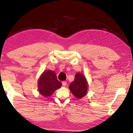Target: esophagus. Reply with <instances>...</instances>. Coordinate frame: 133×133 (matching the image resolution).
<instances>
[{
    "mask_svg": "<svg viewBox=\"0 0 133 133\" xmlns=\"http://www.w3.org/2000/svg\"><path fill=\"white\" fill-rule=\"evenodd\" d=\"M67 84V82H65V81H64L62 82V85L63 86H66V85Z\"/></svg>",
    "mask_w": 133,
    "mask_h": 133,
    "instance_id": "esophagus-1",
    "label": "esophagus"
}]
</instances>
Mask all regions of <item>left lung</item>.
<instances>
[{"label": "left lung", "mask_w": 133, "mask_h": 133, "mask_svg": "<svg viewBox=\"0 0 133 133\" xmlns=\"http://www.w3.org/2000/svg\"><path fill=\"white\" fill-rule=\"evenodd\" d=\"M88 88V82L85 76L81 73H76L74 80L69 85V89L71 93L76 98L80 99L87 94Z\"/></svg>", "instance_id": "8db88e82"}]
</instances>
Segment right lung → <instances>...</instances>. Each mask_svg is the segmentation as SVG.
I'll list each match as a JSON object with an SVG mask.
<instances>
[{
    "label": "right lung",
    "instance_id": "add662e5",
    "mask_svg": "<svg viewBox=\"0 0 133 133\" xmlns=\"http://www.w3.org/2000/svg\"><path fill=\"white\" fill-rule=\"evenodd\" d=\"M62 85L54 72L48 70L44 71L40 76L38 84V91L44 97H49Z\"/></svg>",
    "mask_w": 133,
    "mask_h": 133
}]
</instances>
